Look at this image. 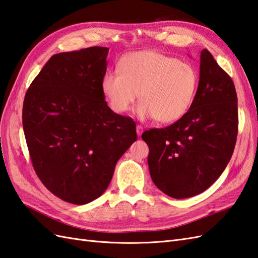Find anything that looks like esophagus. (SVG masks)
Returning a JSON list of instances; mask_svg holds the SVG:
<instances>
[{
    "label": "esophagus",
    "mask_w": 258,
    "mask_h": 258,
    "mask_svg": "<svg viewBox=\"0 0 258 258\" xmlns=\"http://www.w3.org/2000/svg\"><path fill=\"white\" fill-rule=\"evenodd\" d=\"M136 133H137V136H141L142 135L143 127L141 126V125H137V126H136Z\"/></svg>",
    "instance_id": "esophagus-1"
}]
</instances>
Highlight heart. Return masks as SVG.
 Masks as SVG:
<instances>
[{"label":"heart","instance_id":"obj_1","mask_svg":"<svg viewBox=\"0 0 258 258\" xmlns=\"http://www.w3.org/2000/svg\"><path fill=\"white\" fill-rule=\"evenodd\" d=\"M198 86L195 66L151 50L128 53L119 62V71H109L101 82L113 111L127 112L140 92L137 116L159 123L181 118L194 103Z\"/></svg>","mask_w":258,"mask_h":258}]
</instances>
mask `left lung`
<instances>
[{"label": "left lung", "instance_id": "1", "mask_svg": "<svg viewBox=\"0 0 258 258\" xmlns=\"http://www.w3.org/2000/svg\"><path fill=\"white\" fill-rule=\"evenodd\" d=\"M237 97L230 76L211 52L200 53L192 105L176 123L144 132L148 168L156 187L175 199L207 190L229 164L237 136Z\"/></svg>", "mask_w": 258, "mask_h": 258}]
</instances>
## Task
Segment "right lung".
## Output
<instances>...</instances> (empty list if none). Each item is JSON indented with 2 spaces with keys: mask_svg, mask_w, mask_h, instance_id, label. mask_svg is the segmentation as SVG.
Returning <instances> with one entry per match:
<instances>
[{
  "mask_svg": "<svg viewBox=\"0 0 258 258\" xmlns=\"http://www.w3.org/2000/svg\"><path fill=\"white\" fill-rule=\"evenodd\" d=\"M107 53L106 47H90L53 55L24 99L34 169L51 194L74 205L103 195L117 160L137 140L133 119L104 101Z\"/></svg>",
  "mask_w": 258,
  "mask_h": 258,
  "instance_id": "obj_1",
  "label": "right lung"
}]
</instances>
